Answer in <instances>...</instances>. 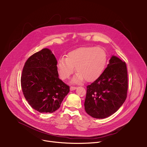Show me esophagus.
Masks as SVG:
<instances>
[{
  "label": "esophagus",
  "instance_id": "1",
  "mask_svg": "<svg viewBox=\"0 0 147 147\" xmlns=\"http://www.w3.org/2000/svg\"><path fill=\"white\" fill-rule=\"evenodd\" d=\"M76 89H77V88L75 87V86H71L70 87V90H74Z\"/></svg>",
  "mask_w": 147,
  "mask_h": 147
}]
</instances>
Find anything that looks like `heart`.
I'll return each instance as SVG.
<instances>
[{
  "label": "heart",
  "instance_id": "obj_1",
  "mask_svg": "<svg viewBox=\"0 0 147 147\" xmlns=\"http://www.w3.org/2000/svg\"><path fill=\"white\" fill-rule=\"evenodd\" d=\"M107 61L106 53L99 47L80 48L69 52L67 58H61L57 62V68L62 79L68 78L74 71L78 72L72 79L74 83L84 80L92 82L101 75Z\"/></svg>",
  "mask_w": 147,
  "mask_h": 147
}]
</instances>
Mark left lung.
Masks as SVG:
<instances>
[{
	"label": "left lung",
	"instance_id": "obj_1",
	"mask_svg": "<svg viewBox=\"0 0 147 147\" xmlns=\"http://www.w3.org/2000/svg\"><path fill=\"white\" fill-rule=\"evenodd\" d=\"M127 88L125 62L113 55L101 76L87 86L84 104L86 112L96 119L110 116L125 102Z\"/></svg>",
	"mask_w": 147,
	"mask_h": 147
}]
</instances>
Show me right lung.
<instances>
[{
	"label": "right lung",
	"instance_id": "add662e5",
	"mask_svg": "<svg viewBox=\"0 0 147 147\" xmlns=\"http://www.w3.org/2000/svg\"><path fill=\"white\" fill-rule=\"evenodd\" d=\"M57 61L44 48L26 62L21 78L23 94L29 105L39 113H53L61 106L69 87L58 78Z\"/></svg>",
	"mask_w": 147,
	"mask_h": 147
}]
</instances>
